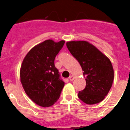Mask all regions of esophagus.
<instances>
[{
    "mask_svg": "<svg viewBox=\"0 0 130 130\" xmlns=\"http://www.w3.org/2000/svg\"><path fill=\"white\" fill-rule=\"evenodd\" d=\"M69 79H70L71 81H72L73 79H74V77H73V75H70V77H69Z\"/></svg>",
    "mask_w": 130,
    "mask_h": 130,
    "instance_id": "esophagus-1",
    "label": "esophagus"
}]
</instances>
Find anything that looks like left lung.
Returning <instances> with one entry per match:
<instances>
[{
  "instance_id": "8db88e82",
  "label": "left lung",
  "mask_w": 130,
  "mask_h": 130,
  "mask_svg": "<svg viewBox=\"0 0 130 130\" xmlns=\"http://www.w3.org/2000/svg\"><path fill=\"white\" fill-rule=\"evenodd\" d=\"M69 51L81 65L86 87L78 93L81 101L88 104H98L109 92L114 79V70L108 57L86 41L66 43Z\"/></svg>"
}]
</instances>
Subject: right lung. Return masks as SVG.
Wrapping results in <instances>:
<instances>
[{
  "mask_svg": "<svg viewBox=\"0 0 130 130\" xmlns=\"http://www.w3.org/2000/svg\"><path fill=\"white\" fill-rule=\"evenodd\" d=\"M64 43L45 40L32 48L23 60L21 82L27 96L40 106L53 105L64 86L54 62Z\"/></svg>",
  "mask_w": 130,
  "mask_h": 130,
  "instance_id": "add662e5",
  "label": "right lung"
}]
</instances>
